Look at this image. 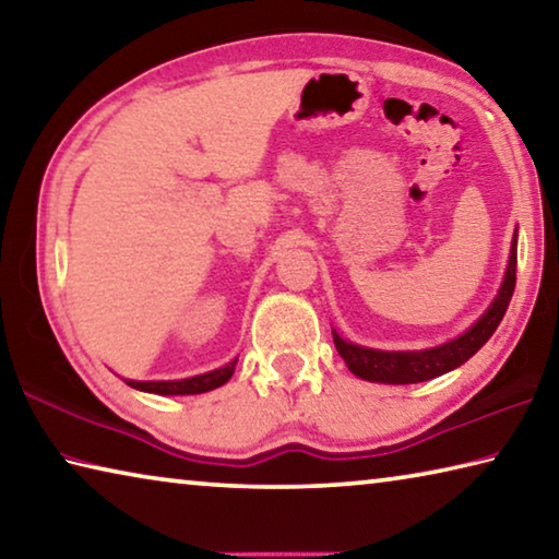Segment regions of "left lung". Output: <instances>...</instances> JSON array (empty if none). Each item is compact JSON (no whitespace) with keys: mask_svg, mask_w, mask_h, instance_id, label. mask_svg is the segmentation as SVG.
Listing matches in <instances>:
<instances>
[{"mask_svg":"<svg viewBox=\"0 0 559 559\" xmlns=\"http://www.w3.org/2000/svg\"><path fill=\"white\" fill-rule=\"evenodd\" d=\"M515 269H518V229L510 243V259L503 283H500L498 296L490 302L488 310L473 323L466 333L449 340V343L427 347V349H374L365 345H355L340 337L333 330V340L340 357L345 359L347 370L359 380L380 382V384H416L427 382L456 370L466 359L484 347L496 328L503 320L508 302L513 298L515 288Z\"/></svg>","mask_w":559,"mask_h":559,"instance_id":"1","label":"left lung"}]
</instances>
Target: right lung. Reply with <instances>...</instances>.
Listing matches in <instances>:
<instances>
[{"label": "right lung", "mask_w": 559, "mask_h": 559, "mask_svg": "<svg viewBox=\"0 0 559 559\" xmlns=\"http://www.w3.org/2000/svg\"><path fill=\"white\" fill-rule=\"evenodd\" d=\"M236 362L239 357H234L229 365L219 367V370L204 372V374H194V377H185V380H157V382H138V380H126L132 390L140 392H150V394H163V396H177V394H202L216 390L231 380V374L236 370Z\"/></svg>", "instance_id": "1"}]
</instances>
